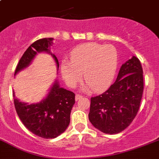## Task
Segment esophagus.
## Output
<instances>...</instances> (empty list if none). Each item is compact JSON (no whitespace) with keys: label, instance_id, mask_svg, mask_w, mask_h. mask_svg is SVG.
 I'll return each instance as SVG.
<instances>
[{"label":"esophagus","instance_id":"esophagus-1","mask_svg":"<svg viewBox=\"0 0 159 159\" xmlns=\"http://www.w3.org/2000/svg\"><path fill=\"white\" fill-rule=\"evenodd\" d=\"M82 98V96H81V95H79V94H77L75 96V100L76 101H78V100H79L80 98Z\"/></svg>","mask_w":159,"mask_h":159}]
</instances>
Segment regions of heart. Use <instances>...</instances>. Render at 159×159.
<instances>
[{
    "instance_id": "1",
    "label": "heart",
    "mask_w": 159,
    "mask_h": 159,
    "mask_svg": "<svg viewBox=\"0 0 159 159\" xmlns=\"http://www.w3.org/2000/svg\"><path fill=\"white\" fill-rule=\"evenodd\" d=\"M118 52L111 45L81 44L71 51L70 61L62 60L61 74L67 85L74 87L83 77L84 89L100 93L112 84L118 68Z\"/></svg>"
}]
</instances>
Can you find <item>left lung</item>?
Instances as JSON below:
<instances>
[{
    "label": "left lung",
    "instance_id": "1",
    "mask_svg": "<svg viewBox=\"0 0 159 159\" xmlns=\"http://www.w3.org/2000/svg\"><path fill=\"white\" fill-rule=\"evenodd\" d=\"M143 93V71L135 56L121 65L115 82L102 94L91 98L89 120L105 134L128 127L139 110Z\"/></svg>",
    "mask_w": 159,
    "mask_h": 159
}]
</instances>
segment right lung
<instances>
[{"mask_svg": "<svg viewBox=\"0 0 159 159\" xmlns=\"http://www.w3.org/2000/svg\"><path fill=\"white\" fill-rule=\"evenodd\" d=\"M53 38H42L32 44L19 61L14 76L29 67L35 57L41 53L52 56L58 70L59 62L50 47ZM14 106L16 114L27 129L32 133L43 139H54L64 132L70 122V113L75 103V94L61 87L55 80L49 89V92L41 102L30 104L20 102L15 98Z\"/></svg>", "mask_w": 159, "mask_h": 159, "instance_id": "1", "label": "right lung"}]
</instances>
